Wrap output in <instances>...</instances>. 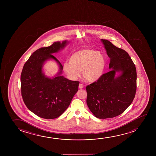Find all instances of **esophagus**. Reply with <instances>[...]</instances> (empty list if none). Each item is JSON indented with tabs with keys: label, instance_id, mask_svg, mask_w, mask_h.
<instances>
[{
	"label": "esophagus",
	"instance_id": "obj_1",
	"mask_svg": "<svg viewBox=\"0 0 156 156\" xmlns=\"http://www.w3.org/2000/svg\"><path fill=\"white\" fill-rule=\"evenodd\" d=\"M79 88L80 89H82L83 88V85L82 83H80L79 85Z\"/></svg>",
	"mask_w": 156,
	"mask_h": 156
}]
</instances>
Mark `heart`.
<instances>
[{"label": "heart", "instance_id": "b5f03b06", "mask_svg": "<svg viewBox=\"0 0 156 156\" xmlns=\"http://www.w3.org/2000/svg\"><path fill=\"white\" fill-rule=\"evenodd\" d=\"M106 60L105 56L90 48L75 51L69 58V62L63 64V69L71 79H76L80 71L86 81L93 83L100 79L105 73Z\"/></svg>", "mask_w": 156, "mask_h": 156}]
</instances>
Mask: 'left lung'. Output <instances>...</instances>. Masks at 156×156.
Here are the masks:
<instances>
[{
    "label": "left lung",
    "mask_w": 156,
    "mask_h": 156,
    "mask_svg": "<svg viewBox=\"0 0 156 156\" xmlns=\"http://www.w3.org/2000/svg\"><path fill=\"white\" fill-rule=\"evenodd\" d=\"M110 58L109 68L98 81L86 86V102L99 119L115 117L123 113L135 98L136 91V67L128 53L110 41L101 39ZM122 72L115 77V72Z\"/></svg>",
    "instance_id": "obj_1"
}]
</instances>
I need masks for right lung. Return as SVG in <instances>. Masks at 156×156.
Returning a JSON list of instances; mask_svg holds the SVG:
<instances>
[{
	"instance_id": "obj_1",
	"label": "right lung",
	"mask_w": 156,
	"mask_h": 156,
	"mask_svg": "<svg viewBox=\"0 0 156 156\" xmlns=\"http://www.w3.org/2000/svg\"><path fill=\"white\" fill-rule=\"evenodd\" d=\"M66 44V41L55 42L34 51L24 65L21 75V91L24 103L38 117L52 119L61 115L70 104L78 90L79 81H72L62 76L63 66L52 54ZM52 58L59 64L60 73L51 79L42 71L43 63Z\"/></svg>"
}]
</instances>
